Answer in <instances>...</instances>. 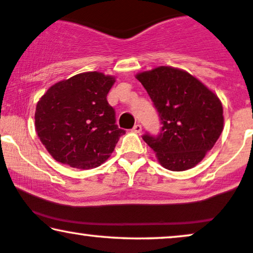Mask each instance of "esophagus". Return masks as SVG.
I'll use <instances>...</instances> for the list:
<instances>
[{
	"instance_id": "esophagus-1",
	"label": "esophagus",
	"mask_w": 253,
	"mask_h": 253,
	"mask_svg": "<svg viewBox=\"0 0 253 253\" xmlns=\"http://www.w3.org/2000/svg\"><path fill=\"white\" fill-rule=\"evenodd\" d=\"M132 131L136 132V133L141 132L142 131V126H141V124H136V126L132 127Z\"/></svg>"
}]
</instances>
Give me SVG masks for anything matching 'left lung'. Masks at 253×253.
Instances as JSON below:
<instances>
[{"instance_id": "8db88e82", "label": "left lung", "mask_w": 253, "mask_h": 253, "mask_svg": "<svg viewBox=\"0 0 253 253\" xmlns=\"http://www.w3.org/2000/svg\"><path fill=\"white\" fill-rule=\"evenodd\" d=\"M160 114L161 133L143 139L158 163L171 171H184L202 162L224 127L220 99L188 71L161 67L136 75Z\"/></svg>"}]
</instances>
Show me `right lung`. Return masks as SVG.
<instances>
[{
    "instance_id": "obj_1",
    "label": "right lung",
    "mask_w": 253,
    "mask_h": 253,
    "mask_svg": "<svg viewBox=\"0 0 253 253\" xmlns=\"http://www.w3.org/2000/svg\"><path fill=\"white\" fill-rule=\"evenodd\" d=\"M114 83V76L89 71L55 83L40 98L35 129L55 161L88 170L110 157L126 132L107 101Z\"/></svg>"
}]
</instances>
